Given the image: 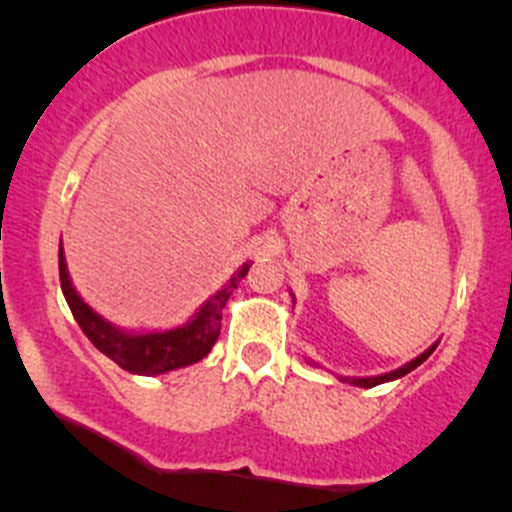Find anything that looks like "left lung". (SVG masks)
Returning a JSON list of instances; mask_svg holds the SVG:
<instances>
[{
	"instance_id": "left-lung-1",
	"label": "left lung",
	"mask_w": 512,
	"mask_h": 512,
	"mask_svg": "<svg viewBox=\"0 0 512 512\" xmlns=\"http://www.w3.org/2000/svg\"><path fill=\"white\" fill-rule=\"evenodd\" d=\"M433 349H436V344H433L431 349H426V352H423L421 356H416L414 361H409V364H406V366H401V369L391 371V374L371 376V379H342V381H349V384H354V386H364V389H371V386H379V384H384V381H394V379H401V376H404V374H409V371H414L418 364H423V361H426L428 356L433 354Z\"/></svg>"
}]
</instances>
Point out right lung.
<instances>
[{"label": "right lung", "instance_id": "obj_1", "mask_svg": "<svg viewBox=\"0 0 512 512\" xmlns=\"http://www.w3.org/2000/svg\"><path fill=\"white\" fill-rule=\"evenodd\" d=\"M250 265H242L235 275L230 277V282L215 292L210 297V302H205L200 307V312L195 314V319L185 327L170 329V332H153V334H126L118 332L116 327H111L108 322H103L101 317L84 302V299L76 294V289L71 287L69 272H66L64 252L59 250V280L61 289H64V297L69 302L71 314L79 322V327L84 329L86 337L91 339V344L101 354H106L108 359L116 361L121 369L131 371V374L141 376H153L163 374V371L180 369V366H188L200 361L203 356L210 354L213 344L220 337V319H223V307L230 299L232 289L237 287V282L247 275Z\"/></svg>", "mask_w": 512, "mask_h": 512}]
</instances>
